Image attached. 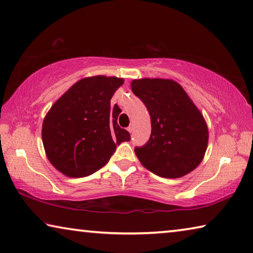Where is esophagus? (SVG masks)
<instances>
[{"label": "esophagus", "mask_w": 253, "mask_h": 253, "mask_svg": "<svg viewBox=\"0 0 253 253\" xmlns=\"http://www.w3.org/2000/svg\"><path fill=\"white\" fill-rule=\"evenodd\" d=\"M133 130H134V127H133V126H129V127H128V131H129L130 134L133 133Z\"/></svg>", "instance_id": "obj_1"}]
</instances>
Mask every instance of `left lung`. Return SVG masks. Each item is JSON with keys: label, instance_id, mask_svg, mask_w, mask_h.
Instances as JSON below:
<instances>
[{"label": "left lung", "instance_id": "8db88e82", "mask_svg": "<svg viewBox=\"0 0 253 253\" xmlns=\"http://www.w3.org/2000/svg\"><path fill=\"white\" fill-rule=\"evenodd\" d=\"M130 85L151 116L150 139L135 147L142 166L170 179L195 170L207 150L208 128L187 92L170 79H139Z\"/></svg>", "mask_w": 253, "mask_h": 253}]
</instances>
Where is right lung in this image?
Returning <instances> with one entry per match:
<instances>
[{"mask_svg":"<svg viewBox=\"0 0 253 253\" xmlns=\"http://www.w3.org/2000/svg\"><path fill=\"white\" fill-rule=\"evenodd\" d=\"M124 80L97 75L73 84L47 112L42 137L49 162L70 178L94 173L130 135L117 124L122 110L110 100Z\"/></svg>","mask_w":253,"mask_h":253,"instance_id":"add662e5","label":"right lung"}]
</instances>
